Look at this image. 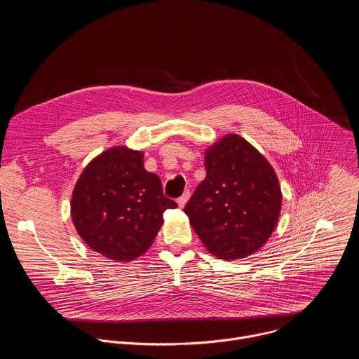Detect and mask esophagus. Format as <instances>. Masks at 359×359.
Masks as SVG:
<instances>
[{
  "instance_id": "1",
  "label": "esophagus",
  "mask_w": 359,
  "mask_h": 359,
  "mask_svg": "<svg viewBox=\"0 0 359 359\" xmlns=\"http://www.w3.org/2000/svg\"><path fill=\"white\" fill-rule=\"evenodd\" d=\"M189 198H190V191L189 190H186L179 198H177V204H179V208H184L186 206V203L189 201Z\"/></svg>"
}]
</instances>
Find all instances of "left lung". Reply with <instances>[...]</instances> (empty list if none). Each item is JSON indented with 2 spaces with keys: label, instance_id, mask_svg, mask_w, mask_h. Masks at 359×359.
I'll list each match as a JSON object with an SVG mask.
<instances>
[{
  "label": "left lung",
  "instance_id": "8db88e82",
  "mask_svg": "<svg viewBox=\"0 0 359 359\" xmlns=\"http://www.w3.org/2000/svg\"><path fill=\"white\" fill-rule=\"evenodd\" d=\"M204 179L184 213L196 234L223 260L245 259L273 234L281 210L278 177L262 153L230 133L204 151Z\"/></svg>",
  "mask_w": 359,
  "mask_h": 359
}]
</instances>
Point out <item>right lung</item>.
<instances>
[{
	"label": "right lung",
	"mask_w": 359,
	"mask_h": 359,
	"mask_svg": "<svg viewBox=\"0 0 359 359\" xmlns=\"http://www.w3.org/2000/svg\"><path fill=\"white\" fill-rule=\"evenodd\" d=\"M177 208L165 197L158 175L143 168V151L115 146L102 151L81 173L71 198V216L81 238L115 262H132L147 251Z\"/></svg>",
	"instance_id": "1"
}]
</instances>
